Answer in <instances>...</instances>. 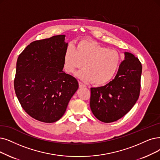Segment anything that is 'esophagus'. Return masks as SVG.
<instances>
[{
	"instance_id": "obj_1",
	"label": "esophagus",
	"mask_w": 160,
	"mask_h": 160,
	"mask_svg": "<svg viewBox=\"0 0 160 160\" xmlns=\"http://www.w3.org/2000/svg\"><path fill=\"white\" fill-rule=\"evenodd\" d=\"M79 86L80 88H83V87H85V85L82 83V82H81V81H79Z\"/></svg>"
}]
</instances>
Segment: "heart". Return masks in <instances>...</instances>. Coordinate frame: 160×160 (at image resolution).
Here are the masks:
<instances>
[{
  "label": "heart",
  "instance_id": "1",
  "mask_svg": "<svg viewBox=\"0 0 160 160\" xmlns=\"http://www.w3.org/2000/svg\"><path fill=\"white\" fill-rule=\"evenodd\" d=\"M120 61L121 56L116 50L102 47L93 41L82 40L75 48L69 46L66 48L63 67L66 72L73 73L82 66L83 69L77 75L82 81L101 85L113 78Z\"/></svg>",
  "mask_w": 160,
  "mask_h": 160
}]
</instances>
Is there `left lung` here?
<instances>
[{"label":"left lung","instance_id":"1","mask_svg":"<svg viewBox=\"0 0 160 160\" xmlns=\"http://www.w3.org/2000/svg\"><path fill=\"white\" fill-rule=\"evenodd\" d=\"M141 73L138 58L125 52L115 78L103 87L91 88L90 106L94 116L102 122L111 123L128 113L139 97Z\"/></svg>","mask_w":160,"mask_h":160}]
</instances>
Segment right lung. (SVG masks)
I'll use <instances>...</instances> for the list:
<instances>
[{
  "label": "right lung",
  "instance_id": "obj_1",
  "mask_svg": "<svg viewBox=\"0 0 160 160\" xmlns=\"http://www.w3.org/2000/svg\"><path fill=\"white\" fill-rule=\"evenodd\" d=\"M60 35L31 42L19 55L14 90L24 111L44 123H53L64 114L78 89L74 77L62 71L68 43Z\"/></svg>",
  "mask_w": 160,
  "mask_h": 160
}]
</instances>
